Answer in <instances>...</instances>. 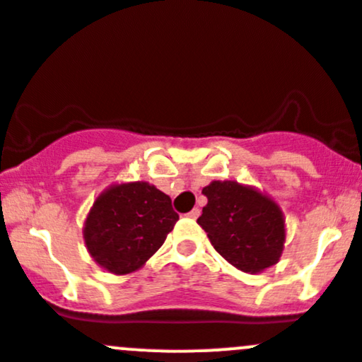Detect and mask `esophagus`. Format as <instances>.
<instances>
[{"label":"esophagus","mask_w":362,"mask_h":362,"mask_svg":"<svg viewBox=\"0 0 362 362\" xmlns=\"http://www.w3.org/2000/svg\"><path fill=\"white\" fill-rule=\"evenodd\" d=\"M200 216V209L199 207H195V209H192V211L188 212V218H192V219H197Z\"/></svg>","instance_id":"esophagus-1"}]
</instances>
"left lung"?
Here are the masks:
<instances>
[{
  "label": "left lung",
  "instance_id": "obj_1",
  "mask_svg": "<svg viewBox=\"0 0 362 362\" xmlns=\"http://www.w3.org/2000/svg\"><path fill=\"white\" fill-rule=\"evenodd\" d=\"M202 193L207 206L197 223L226 262L245 274H259L279 263L286 218L270 195L237 181H211Z\"/></svg>",
  "mask_w": 362,
  "mask_h": 362
}]
</instances>
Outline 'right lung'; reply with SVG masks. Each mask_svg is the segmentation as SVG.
<instances>
[{"label":"right lung","mask_w":362,"mask_h":362,"mask_svg":"<svg viewBox=\"0 0 362 362\" xmlns=\"http://www.w3.org/2000/svg\"><path fill=\"white\" fill-rule=\"evenodd\" d=\"M177 219L170 197L155 185L115 182L92 204L83 240L100 268L127 275L139 270L158 251Z\"/></svg>","instance_id":"add662e5"}]
</instances>
